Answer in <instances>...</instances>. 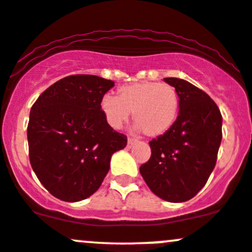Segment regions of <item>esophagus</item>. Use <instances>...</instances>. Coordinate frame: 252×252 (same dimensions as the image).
Returning a JSON list of instances; mask_svg holds the SVG:
<instances>
[{
  "mask_svg": "<svg viewBox=\"0 0 252 252\" xmlns=\"http://www.w3.org/2000/svg\"><path fill=\"white\" fill-rule=\"evenodd\" d=\"M134 144H136V141H134V139L132 138L127 139V148H132Z\"/></svg>",
  "mask_w": 252,
  "mask_h": 252,
  "instance_id": "obj_1",
  "label": "esophagus"
}]
</instances>
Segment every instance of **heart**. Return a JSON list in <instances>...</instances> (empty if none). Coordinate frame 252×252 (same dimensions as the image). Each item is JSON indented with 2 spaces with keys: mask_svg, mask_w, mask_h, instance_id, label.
<instances>
[{
  "mask_svg": "<svg viewBox=\"0 0 252 252\" xmlns=\"http://www.w3.org/2000/svg\"><path fill=\"white\" fill-rule=\"evenodd\" d=\"M100 108L114 128H120L133 113L136 131L160 137L167 133L177 120L180 95L167 84L136 82L119 88L116 98L104 95Z\"/></svg>",
  "mask_w": 252,
  "mask_h": 252,
  "instance_id": "heart-1",
  "label": "heart"
}]
</instances>
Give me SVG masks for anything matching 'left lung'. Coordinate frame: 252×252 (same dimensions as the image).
<instances>
[{"label":"left lung","instance_id":"1","mask_svg":"<svg viewBox=\"0 0 252 252\" xmlns=\"http://www.w3.org/2000/svg\"><path fill=\"white\" fill-rule=\"evenodd\" d=\"M180 95L177 120L167 133L149 142L152 157L139 167L150 190L170 203L198 194L214 171L222 141V115L216 103L190 82L166 77Z\"/></svg>","mask_w":252,"mask_h":252}]
</instances>
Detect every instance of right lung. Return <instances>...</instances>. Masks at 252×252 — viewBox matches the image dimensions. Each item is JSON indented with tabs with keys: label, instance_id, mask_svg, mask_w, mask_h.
Returning a JSON list of instances; mask_svg holds the SVG:
<instances>
[{
	"label": "right lung",
	"instance_id": "obj_1",
	"mask_svg": "<svg viewBox=\"0 0 252 252\" xmlns=\"http://www.w3.org/2000/svg\"><path fill=\"white\" fill-rule=\"evenodd\" d=\"M114 81L71 75L49 86L33 103L28 125L33 172L56 198L76 203L98 190L111 155L127 137L108 124L100 102Z\"/></svg>",
	"mask_w": 252,
	"mask_h": 252
}]
</instances>
